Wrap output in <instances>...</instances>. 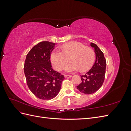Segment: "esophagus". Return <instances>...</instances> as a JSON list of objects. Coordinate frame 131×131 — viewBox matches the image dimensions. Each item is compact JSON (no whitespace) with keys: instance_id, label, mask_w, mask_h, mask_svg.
Masks as SVG:
<instances>
[{"instance_id":"esophagus-1","label":"esophagus","mask_w":131,"mask_h":131,"mask_svg":"<svg viewBox=\"0 0 131 131\" xmlns=\"http://www.w3.org/2000/svg\"><path fill=\"white\" fill-rule=\"evenodd\" d=\"M65 78H71L72 75H65Z\"/></svg>"}]
</instances>
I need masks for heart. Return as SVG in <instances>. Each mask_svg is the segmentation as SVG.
<instances>
[{
    "label": "heart",
    "mask_w": 131,
    "mask_h": 131,
    "mask_svg": "<svg viewBox=\"0 0 131 131\" xmlns=\"http://www.w3.org/2000/svg\"><path fill=\"white\" fill-rule=\"evenodd\" d=\"M61 52L54 49L51 54V63L58 71L62 70L69 57L71 62L65 68V70L68 73L79 69L81 71L87 70L93 65L95 60V52L93 49L77 41L63 44L61 47Z\"/></svg>",
    "instance_id": "obj_1"
}]
</instances>
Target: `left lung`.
Listing matches in <instances>:
<instances>
[{
  "mask_svg": "<svg viewBox=\"0 0 131 131\" xmlns=\"http://www.w3.org/2000/svg\"><path fill=\"white\" fill-rule=\"evenodd\" d=\"M91 46L94 48L95 62L91 70L81 75L82 82L77 86L80 92L87 94L93 93L101 88L105 79L106 66V61L101 49L92 43H91Z\"/></svg>",
  "mask_w": 131,
  "mask_h": 131,
  "instance_id": "obj_1",
  "label": "left lung"
}]
</instances>
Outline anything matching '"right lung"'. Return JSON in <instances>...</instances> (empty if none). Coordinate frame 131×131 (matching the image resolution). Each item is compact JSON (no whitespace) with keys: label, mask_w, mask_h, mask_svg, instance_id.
Instances as JSON below:
<instances>
[{"label":"right lung","mask_w":131,"mask_h":131,"mask_svg":"<svg viewBox=\"0 0 131 131\" xmlns=\"http://www.w3.org/2000/svg\"><path fill=\"white\" fill-rule=\"evenodd\" d=\"M55 43L41 41L27 53L24 65L27 84L38 98L49 100L59 93L64 76L52 68L51 53Z\"/></svg>","instance_id":"1"}]
</instances>
